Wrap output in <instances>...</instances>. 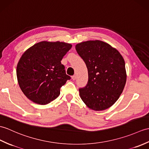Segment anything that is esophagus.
Masks as SVG:
<instances>
[{"label": "esophagus", "instance_id": "34e87169", "mask_svg": "<svg viewBox=\"0 0 149 149\" xmlns=\"http://www.w3.org/2000/svg\"><path fill=\"white\" fill-rule=\"evenodd\" d=\"M72 80H73V81L75 80V79H76V75H74L72 76Z\"/></svg>", "mask_w": 149, "mask_h": 149}]
</instances>
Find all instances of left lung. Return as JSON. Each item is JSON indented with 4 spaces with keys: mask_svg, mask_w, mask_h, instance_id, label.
<instances>
[{
    "mask_svg": "<svg viewBox=\"0 0 149 149\" xmlns=\"http://www.w3.org/2000/svg\"><path fill=\"white\" fill-rule=\"evenodd\" d=\"M75 49L88 71L87 84L79 89L82 100L96 111L109 108L119 99L126 84L122 55L109 44L98 40L77 44Z\"/></svg>",
    "mask_w": 149,
    "mask_h": 149,
    "instance_id": "8db88e82",
    "label": "left lung"
}]
</instances>
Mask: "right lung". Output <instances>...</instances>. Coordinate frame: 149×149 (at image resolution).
Wrapping results in <instances>:
<instances>
[{"instance_id":"add662e5","label":"right lung","mask_w":149,"mask_h":149,"mask_svg":"<svg viewBox=\"0 0 149 149\" xmlns=\"http://www.w3.org/2000/svg\"><path fill=\"white\" fill-rule=\"evenodd\" d=\"M72 46L59 41H42L23 54L16 75L21 89L31 101L46 105L60 94L61 86L71 79L61 61Z\"/></svg>"}]
</instances>
